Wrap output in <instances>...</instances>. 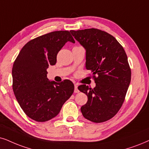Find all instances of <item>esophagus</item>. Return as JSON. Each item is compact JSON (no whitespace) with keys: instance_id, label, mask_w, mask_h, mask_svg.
<instances>
[{"instance_id":"esophagus-1","label":"esophagus","mask_w":149,"mask_h":149,"mask_svg":"<svg viewBox=\"0 0 149 149\" xmlns=\"http://www.w3.org/2000/svg\"><path fill=\"white\" fill-rule=\"evenodd\" d=\"M74 86H75L74 92H75V93H78L79 90H78V84H75Z\"/></svg>"}]
</instances>
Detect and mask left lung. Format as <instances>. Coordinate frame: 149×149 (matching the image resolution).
<instances>
[{
    "label": "left lung",
    "mask_w": 149,
    "mask_h": 149,
    "mask_svg": "<svg viewBox=\"0 0 149 149\" xmlns=\"http://www.w3.org/2000/svg\"><path fill=\"white\" fill-rule=\"evenodd\" d=\"M70 31L85 49V67L93 73L95 82L93 88L86 84L78 87L88 97L81 112L93 122H106L119 111L131 82L127 56L118 40L104 31L91 28Z\"/></svg>",
    "instance_id": "obj_1"
}]
</instances>
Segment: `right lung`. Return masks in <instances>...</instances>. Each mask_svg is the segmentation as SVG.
Masks as SVG:
<instances>
[{
	"label": "right lung",
	"instance_id": "add662e5",
	"mask_svg": "<svg viewBox=\"0 0 149 149\" xmlns=\"http://www.w3.org/2000/svg\"><path fill=\"white\" fill-rule=\"evenodd\" d=\"M75 42L68 31H56L29 41L15 60L13 91L27 116L36 122L56 117L74 91L73 82L58 83L47 78L49 65L56 63L58 52L67 42Z\"/></svg>",
	"mask_w": 149,
	"mask_h": 149
}]
</instances>
